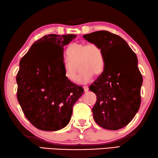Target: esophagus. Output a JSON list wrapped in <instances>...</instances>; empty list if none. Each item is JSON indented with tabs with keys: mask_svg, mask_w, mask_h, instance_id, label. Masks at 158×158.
<instances>
[{
	"mask_svg": "<svg viewBox=\"0 0 158 158\" xmlns=\"http://www.w3.org/2000/svg\"><path fill=\"white\" fill-rule=\"evenodd\" d=\"M83 89H84V91L86 92H87L89 90V87H88V86H84L83 87Z\"/></svg>",
	"mask_w": 158,
	"mask_h": 158,
	"instance_id": "obj_1",
	"label": "esophagus"
}]
</instances>
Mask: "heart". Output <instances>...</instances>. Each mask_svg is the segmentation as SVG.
<instances>
[{
    "label": "heart",
    "instance_id": "b5f03b06",
    "mask_svg": "<svg viewBox=\"0 0 158 158\" xmlns=\"http://www.w3.org/2000/svg\"><path fill=\"white\" fill-rule=\"evenodd\" d=\"M69 60L64 64L65 76L69 81H76L77 68L81 70L77 81L85 84L90 81L92 76H98L104 68V56L102 48L94 43L70 44L66 50Z\"/></svg>",
    "mask_w": 158,
    "mask_h": 158
}]
</instances>
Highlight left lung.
<instances>
[{
	"label": "left lung",
	"instance_id": "left-lung-1",
	"mask_svg": "<svg viewBox=\"0 0 158 158\" xmlns=\"http://www.w3.org/2000/svg\"><path fill=\"white\" fill-rule=\"evenodd\" d=\"M83 38L99 45L104 56L103 72L89 87L97 95L93 118L103 128L119 130L131 122L140 107L143 77L137 57L125 40L107 31L85 34ZM118 45L120 48L115 53Z\"/></svg>",
	"mask_w": 158,
	"mask_h": 158
}]
</instances>
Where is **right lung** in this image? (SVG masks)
Segmentation results:
<instances>
[{"mask_svg":"<svg viewBox=\"0 0 158 158\" xmlns=\"http://www.w3.org/2000/svg\"><path fill=\"white\" fill-rule=\"evenodd\" d=\"M74 34H49L33 44L21 59L17 74V97L26 118L43 131L64 128L71 120L73 106L83 93L82 87L65 76L64 46ZM55 45L59 57L47 47Z\"/></svg>","mask_w":158,"mask_h":158,"instance_id":"right-lung-1","label":"right lung"}]
</instances>
